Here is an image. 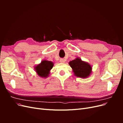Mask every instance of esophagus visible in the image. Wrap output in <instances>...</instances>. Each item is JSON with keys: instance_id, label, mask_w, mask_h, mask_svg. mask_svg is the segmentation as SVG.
I'll return each mask as SVG.
<instances>
[{"instance_id": "obj_1", "label": "esophagus", "mask_w": 123, "mask_h": 123, "mask_svg": "<svg viewBox=\"0 0 123 123\" xmlns=\"http://www.w3.org/2000/svg\"><path fill=\"white\" fill-rule=\"evenodd\" d=\"M59 62H60L61 63H64L65 62V60L64 59H61L60 60H59Z\"/></svg>"}]
</instances>
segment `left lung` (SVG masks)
<instances>
[{
	"label": "left lung",
	"instance_id": "8db88e82",
	"mask_svg": "<svg viewBox=\"0 0 123 123\" xmlns=\"http://www.w3.org/2000/svg\"><path fill=\"white\" fill-rule=\"evenodd\" d=\"M72 69L74 75L86 79L92 74V66L88 62L81 60L80 57H76L69 62Z\"/></svg>",
	"mask_w": 123,
	"mask_h": 123
}]
</instances>
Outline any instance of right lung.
I'll list each match as a JSON object with an SVG mask.
<instances>
[{"mask_svg":"<svg viewBox=\"0 0 123 123\" xmlns=\"http://www.w3.org/2000/svg\"><path fill=\"white\" fill-rule=\"evenodd\" d=\"M54 63L51 61L43 60L39 64L34 67V70L37 75L43 78L49 77L50 74V70L52 69Z\"/></svg>","mask_w":123,"mask_h":123,"instance_id":"obj_1","label":"right lung"}]
</instances>
